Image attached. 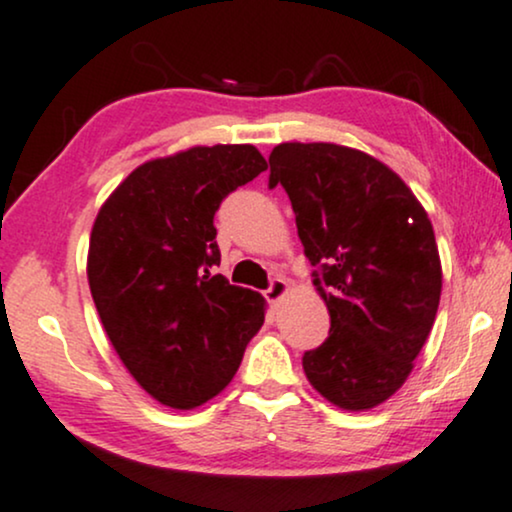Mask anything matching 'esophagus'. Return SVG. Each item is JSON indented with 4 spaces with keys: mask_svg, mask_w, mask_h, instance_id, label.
Segmentation results:
<instances>
[{
    "mask_svg": "<svg viewBox=\"0 0 512 512\" xmlns=\"http://www.w3.org/2000/svg\"><path fill=\"white\" fill-rule=\"evenodd\" d=\"M286 293H288V283L283 281V279H274L272 283H269L267 291H264V298H267L269 303H279V300H281Z\"/></svg>",
    "mask_w": 512,
    "mask_h": 512,
    "instance_id": "obj_1",
    "label": "esophagus"
}]
</instances>
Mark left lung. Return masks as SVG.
<instances>
[{"label": "left lung", "instance_id": "8db88e82", "mask_svg": "<svg viewBox=\"0 0 512 512\" xmlns=\"http://www.w3.org/2000/svg\"><path fill=\"white\" fill-rule=\"evenodd\" d=\"M269 166L331 317L329 338L303 355L305 377L338 408H377L410 377L439 310L432 221L396 171L353 147L281 143Z\"/></svg>", "mask_w": 512, "mask_h": 512}]
</instances>
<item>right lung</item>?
<instances>
[{
  "label": "right lung",
  "mask_w": 512,
  "mask_h": 512,
  "mask_svg": "<svg viewBox=\"0 0 512 512\" xmlns=\"http://www.w3.org/2000/svg\"><path fill=\"white\" fill-rule=\"evenodd\" d=\"M267 169L252 145L190 147L150 159L97 212L88 283L109 341L131 377L176 410L226 389L267 303L212 274L214 214Z\"/></svg>",
  "instance_id": "right-lung-1"
}]
</instances>
